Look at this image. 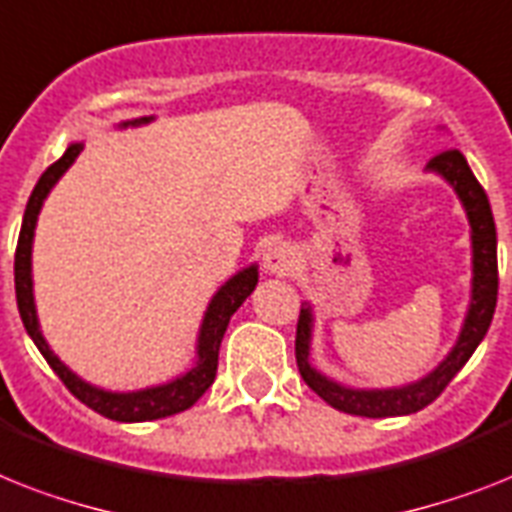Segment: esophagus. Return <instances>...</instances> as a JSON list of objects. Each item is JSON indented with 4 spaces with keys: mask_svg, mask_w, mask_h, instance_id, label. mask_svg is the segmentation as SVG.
I'll return each instance as SVG.
<instances>
[{
    "mask_svg": "<svg viewBox=\"0 0 512 512\" xmlns=\"http://www.w3.org/2000/svg\"><path fill=\"white\" fill-rule=\"evenodd\" d=\"M297 265V252L292 244L273 242L263 252V268L270 276H289Z\"/></svg>",
    "mask_w": 512,
    "mask_h": 512,
    "instance_id": "obj_1",
    "label": "esophagus"
}]
</instances>
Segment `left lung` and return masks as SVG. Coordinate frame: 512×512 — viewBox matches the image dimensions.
Segmentation results:
<instances>
[{
  "instance_id": "obj_1",
  "label": "left lung",
  "mask_w": 512,
  "mask_h": 512,
  "mask_svg": "<svg viewBox=\"0 0 512 512\" xmlns=\"http://www.w3.org/2000/svg\"><path fill=\"white\" fill-rule=\"evenodd\" d=\"M426 173H434L450 184L455 197L463 205V213L471 228V299L465 307V318L460 323L458 339L450 347V352L431 368L426 376L415 378L410 384L381 386V389H360V386H347L336 378L326 376L313 365L310 352H313V328L315 313L310 302H302L297 323V365L305 384L313 389L328 405L350 415H363V418H392V415H410L423 410L426 405L444 392L458 371L468 363V357L476 352L481 339L489 331L494 307H497V228H494L492 207L486 199V191L468 168V160L458 149H447L442 155L426 165Z\"/></svg>"
}]
</instances>
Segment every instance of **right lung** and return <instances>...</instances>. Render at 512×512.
<instances>
[{"instance_id": "1", "label": "right lung", "mask_w": 512, "mask_h": 512, "mask_svg": "<svg viewBox=\"0 0 512 512\" xmlns=\"http://www.w3.org/2000/svg\"><path fill=\"white\" fill-rule=\"evenodd\" d=\"M152 120H155V115L120 120L118 128H139L152 123ZM81 152L83 141H70L65 155L41 173L39 184L33 186L31 199H28L26 213H23L18 249H15V297H18V310L20 318H23V326H26L28 336H31L33 344L39 347V352L49 363V368L60 376L62 384L68 386L70 392L76 394L83 405H89L91 410H97L99 415H105L110 421L144 423L184 413V410H189L213 386L215 373H218L220 342H223V334H226L231 315L244 305V299L249 294L255 292L257 278H260L257 263L236 270L226 284L218 286V292L207 302V310L202 315V323H199L197 331V344H194V365H191L189 371L170 378V381H162V384L131 389V392H112V389H105V386H97L86 381V378H81L73 368H68L60 357L54 355V350L49 347L47 339H44L39 313H36V297H33V236H36L39 213L44 202H47L49 191L68 173V168L76 162V157Z\"/></svg>"}]
</instances>
